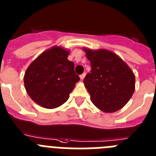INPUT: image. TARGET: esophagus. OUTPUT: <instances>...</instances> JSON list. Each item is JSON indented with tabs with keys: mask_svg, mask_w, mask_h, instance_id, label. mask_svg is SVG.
Listing matches in <instances>:
<instances>
[{
	"mask_svg": "<svg viewBox=\"0 0 156 156\" xmlns=\"http://www.w3.org/2000/svg\"><path fill=\"white\" fill-rule=\"evenodd\" d=\"M85 75H86V73H83V74H81V75L80 76V79L81 80L84 79V77H85Z\"/></svg>",
	"mask_w": 156,
	"mask_h": 156,
	"instance_id": "esophagus-1",
	"label": "esophagus"
}]
</instances>
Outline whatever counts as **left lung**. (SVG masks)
I'll return each instance as SVG.
<instances>
[{
  "mask_svg": "<svg viewBox=\"0 0 156 156\" xmlns=\"http://www.w3.org/2000/svg\"><path fill=\"white\" fill-rule=\"evenodd\" d=\"M91 72L83 80L92 102L104 112L122 108L135 91V75L127 64L108 50L84 48Z\"/></svg>",
  "mask_w": 156,
  "mask_h": 156,
  "instance_id": "1",
  "label": "left lung"
}]
</instances>
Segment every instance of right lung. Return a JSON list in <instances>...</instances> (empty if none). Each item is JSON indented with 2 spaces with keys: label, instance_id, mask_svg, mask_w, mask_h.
Segmentation results:
<instances>
[{
  "label": "right lung",
  "instance_id": "obj_1",
  "mask_svg": "<svg viewBox=\"0 0 156 156\" xmlns=\"http://www.w3.org/2000/svg\"><path fill=\"white\" fill-rule=\"evenodd\" d=\"M69 52L53 47L41 54L24 74L25 89L31 99L45 108H56L69 99L80 80Z\"/></svg>",
  "mask_w": 156,
  "mask_h": 156
}]
</instances>
